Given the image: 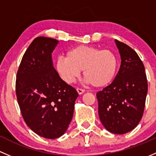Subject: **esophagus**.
<instances>
[{
  "mask_svg": "<svg viewBox=\"0 0 156 156\" xmlns=\"http://www.w3.org/2000/svg\"><path fill=\"white\" fill-rule=\"evenodd\" d=\"M76 91H77V93L79 94H82L85 92V90L80 89V88H77V89H76Z\"/></svg>",
  "mask_w": 156,
  "mask_h": 156,
  "instance_id": "34e87169",
  "label": "esophagus"
}]
</instances>
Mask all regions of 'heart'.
Returning a JSON list of instances; mask_svg holds the SVG:
<instances>
[{
  "mask_svg": "<svg viewBox=\"0 0 156 156\" xmlns=\"http://www.w3.org/2000/svg\"><path fill=\"white\" fill-rule=\"evenodd\" d=\"M117 68L118 61L113 52L89 46L72 48L66 56H58L55 61L56 70L67 83H74L83 70L86 83L98 88L111 83Z\"/></svg>",
  "mask_w": 156,
  "mask_h": 156,
  "instance_id": "1",
  "label": "heart"
}]
</instances>
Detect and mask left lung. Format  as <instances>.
I'll return each mask as SVG.
<instances>
[{
  "label": "left lung",
  "instance_id": "8db88e82",
  "mask_svg": "<svg viewBox=\"0 0 156 156\" xmlns=\"http://www.w3.org/2000/svg\"><path fill=\"white\" fill-rule=\"evenodd\" d=\"M121 65L114 80L97 93L98 114L104 128L113 134H123L139 124L148 91L145 68L137 52L115 40Z\"/></svg>",
  "mask_w": 156,
  "mask_h": 156
}]
</instances>
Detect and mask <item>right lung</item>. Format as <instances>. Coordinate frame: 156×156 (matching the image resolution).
Masks as SVG:
<instances>
[{
    "label": "right lung",
    "mask_w": 156,
    "mask_h": 156,
    "mask_svg": "<svg viewBox=\"0 0 156 156\" xmlns=\"http://www.w3.org/2000/svg\"><path fill=\"white\" fill-rule=\"evenodd\" d=\"M59 41L35 38L22 57L17 72L16 91L24 120L41 137L63 135L71 122L77 91L59 76L52 53Z\"/></svg>",
    "instance_id": "right-lung-1"
}]
</instances>
